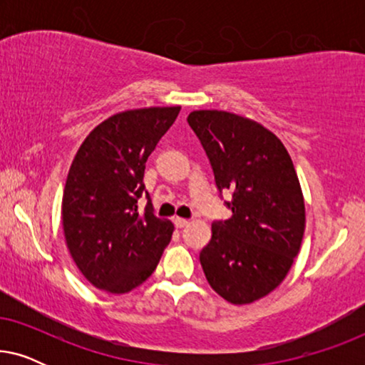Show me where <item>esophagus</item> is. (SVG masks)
I'll return each mask as SVG.
<instances>
[{
    "instance_id": "34e87169",
    "label": "esophagus",
    "mask_w": 365,
    "mask_h": 365,
    "mask_svg": "<svg viewBox=\"0 0 365 365\" xmlns=\"http://www.w3.org/2000/svg\"><path fill=\"white\" fill-rule=\"evenodd\" d=\"M187 224H189L187 219L174 217V226H176V227H184V226H187Z\"/></svg>"
}]
</instances>
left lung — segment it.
<instances>
[{"instance_id":"8db88e82","label":"left lung","mask_w":365,"mask_h":365,"mask_svg":"<svg viewBox=\"0 0 365 365\" xmlns=\"http://www.w3.org/2000/svg\"><path fill=\"white\" fill-rule=\"evenodd\" d=\"M211 163L219 192H231L232 216L212 222L199 254L214 291L231 304L267 296L301 249L306 207L296 169L276 134L252 119L202 109L187 116Z\"/></svg>"}]
</instances>
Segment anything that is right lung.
Segmentation results:
<instances>
[{"label": "right lung", "mask_w": 365, "mask_h": 365, "mask_svg": "<svg viewBox=\"0 0 365 365\" xmlns=\"http://www.w3.org/2000/svg\"><path fill=\"white\" fill-rule=\"evenodd\" d=\"M181 106L118 113L84 139L63 194V229L73 261L94 287L124 294L156 269L174 226L154 216L143 178ZM147 194L141 213L137 199Z\"/></svg>", "instance_id": "1"}]
</instances>
